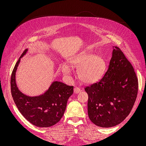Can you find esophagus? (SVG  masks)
Here are the masks:
<instances>
[{
  "label": "esophagus",
  "mask_w": 146,
  "mask_h": 146,
  "mask_svg": "<svg viewBox=\"0 0 146 146\" xmlns=\"http://www.w3.org/2000/svg\"><path fill=\"white\" fill-rule=\"evenodd\" d=\"M74 93L75 94H78V92H80L81 91V90L79 88H78V87H76V88H74Z\"/></svg>",
  "instance_id": "obj_1"
}]
</instances>
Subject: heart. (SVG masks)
<instances>
[{"label": "heart", "mask_w": 146, "mask_h": 146, "mask_svg": "<svg viewBox=\"0 0 146 146\" xmlns=\"http://www.w3.org/2000/svg\"><path fill=\"white\" fill-rule=\"evenodd\" d=\"M73 68L78 69V76L85 83H93L99 81L104 74L106 63L100 56L90 52H82L72 57L68 61ZM63 72L65 76H69L71 69L68 65L63 66Z\"/></svg>", "instance_id": "heart-1"}]
</instances>
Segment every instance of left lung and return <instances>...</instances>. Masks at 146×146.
Wrapping results in <instances>:
<instances>
[{
  "instance_id": "1",
  "label": "left lung",
  "mask_w": 146,
  "mask_h": 146,
  "mask_svg": "<svg viewBox=\"0 0 146 146\" xmlns=\"http://www.w3.org/2000/svg\"><path fill=\"white\" fill-rule=\"evenodd\" d=\"M85 90L88 95V116L95 125L114 127L128 116L137 98L138 80L133 67L120 48L114 47L104 77Z\"/></svg>"
}]
</instances>
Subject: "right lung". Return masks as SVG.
Masks as SVG:
<instances>
[{"label":"right lung","instance_id":"1","mask_svg":"<svg viewBox=\"0 0 146 146\" xmlns=\"http://www.w3.org/2000/svg\"><path fill=\"white\" fill-rule=\"evenodd\" d=\"M25 49L17 61L11 77V92L13 100L23 116L33 125L39 127L54 125L63 117L74 86L60 82H53L48 90L41 96L30 97L19 90L16 83V72L21 58L27 52Z\"/></svg>","mask_w":146,"mask_h":146}]
</instances>
